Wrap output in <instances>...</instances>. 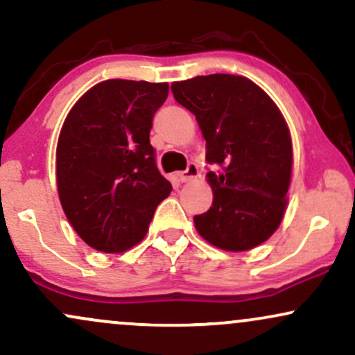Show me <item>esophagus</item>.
Listing matches in <instances>:
<instances>
[{
	"label": "esophagus",
	"mask_w": 355,
	"mask_h": 355,
	"mask_svg": "<svg viewBox=\"0 0 355 355\" xmlns=\"http://www.w3.org/2000/svg\"><path fill=\"white\" fill-rule=\"evenodd\" d=\"M197 175H198V166L195 164H189V166H187L183 172L178 173V177H180V182H190L193 180Z\"/></svg>",
	"instance_id": "obj_1"
}]
</instances>
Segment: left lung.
Here are the masks:
<instances>
[{
  "label": "left lung",
  "instance_id": "8db88e82",
  "mask_svg": "<svg viewBox=\"0 0 355 355\" xmlns=\"http://www.w3.org/2000/svg\"><path fill=\"white\" fill-rule=\"evenodd\" d=\"M175 100L197 118L214 202L195 215L198 234L229 252L250 250L270 237L287 207L292 140L282 113L254 81L237 75L195 76L172 83Z\"/></svg>",
  "mask_w": 355,
  "mask_h": 355
}]
</instances>
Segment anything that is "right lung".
Here are the masks:
<instances>
[{"label": "right lung", "mask_w": 355, "mask_h": 355, "mask_svg": "<svg viewBox=\"0 0 355 355\" xmlns=\"http://www.w3.org/2000/svg\"><path fill=\"white\" fill-rule=\"evenodd\" d=\"M168 83L107 80L70 110L56 146L64 215L89 247L118 254L145 237L172 191L157 168L150 130Z\"/></svg>", "instance_id": "obj_1"}]
</instances>
